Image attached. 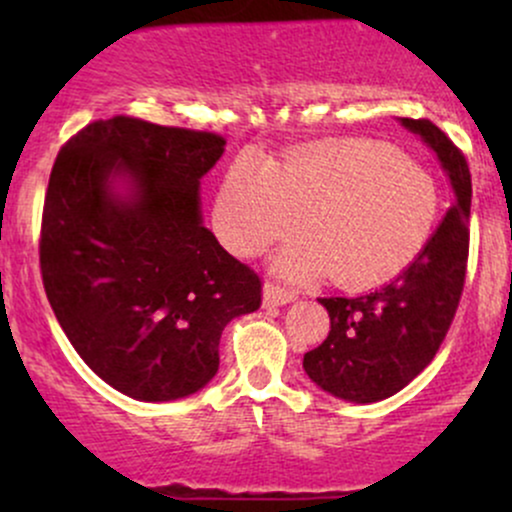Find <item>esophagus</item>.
I'll list each match as a JSON object with an SVG mask.
<instances>
[{
	"mask_svg": "<svg viewBox=\"0 0 512 512\" xmlns=\"http://www.w3.org/2000/svg\"><path fill=\"white\" fill-rule=\"evenodd\" d=\"M262 298H264V305H286V303L296 301L298 293L289 289V286H281V284H274V281H267L262 289Z\"/></svg>",
	"mask_w": 512,
	"mask_h": 512,
	"instance_id": "1",
	"label": "esophagus"
}]
</instances>
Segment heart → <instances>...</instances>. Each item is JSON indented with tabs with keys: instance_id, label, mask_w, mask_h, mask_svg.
<instances>
[{
	"instance_id": "b5f03b06",
	"label": "heart",
	"mask_w": 512,
	"mask_h": 512,
	"mask_svg": "<svg viewBox=\"0 0 512 512\" xmlns=\"http://www.w3.org/2000/svg\"><path fill=\"white\" fill-rule=\"evenodd\" d=\"M436 214V185L419 163L368 139H337L272 166L240 156L216 195L214 226L233 252L255 255L303 221L308 236L281 250L276 267L368 286L419 255Z\"/></svg>"
}]
</instances>
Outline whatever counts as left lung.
<instances>
[{
    "label": "left lung",
    "mask_w": 512,
    "mask_h": 512,
    "mask_svg": "<svg viewBox=\"0 0 512 512\" xmlns=\"http://www.w3.org/2000/svg\"><path fill=\"white\" fill-rule=\"evenodd\" d=\"M399 122L436 151L450 180L452 207L424 250L390 284L354 298H320L330 313V334L303 356V368L317 387L356 404L392 397L433 361L467 274L472 207L467 158L431 120Z\"/></svg>",
    "instance_id": "obj_1"
}]
</instances>
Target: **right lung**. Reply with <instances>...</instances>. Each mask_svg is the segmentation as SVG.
Returning <instances> with one entry per match:
<instances>
[{
  "label": "right lung",
  "instance_id": "obj_1",
  "mask_svg": "<svg viewBox=\"0 0 512 512\" xmlns=\"http://www.w3.org/2000/svg\"><path fill=\"white\" fill-rule=\"evenodd\" d=\"M223 146L214 132L115 115L76 132L52 166L45 293L86 366L139 402L202 390L223 327L262 303L260 276L202 223L199 180Z\"/></svg>",
  "mask_w": 512,
  "mask_h": 512
}]
</instances>
